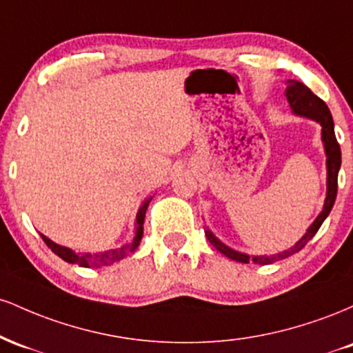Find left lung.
Here are the masks:
<instances>
[{
  "instance_id": "left-lung-1",
  "label": "left lung",
  "mask_w": 353,
  "mask_h": 353,
  "mask_svg": "<svg viewBox=\"0 0 353 353\" xmlns=\"http://www.w3.org/2000/svg\"><path fill=\"white\" fill-rule=\"evenodd\" d=\"M285 98L287 103H289L290 109L295 116L307 117V119L315 121V123L320 124L322 128V143H323V151H325V165H327V194L325 201H323L322 212L319 214L317 219L309 225L307 232L303 234L302 239L299 242L290 247V249L283 250V252L272 254V255H249L245 252H239V250L232 249V247L225 245L221 239L216 237V234L212 232L209 228L205 229V236H208V241L212 244L221 254H224L225 257L232 259L236 262H242V264H249V262H254V264H272L275 261H281V259L289 257L299 250L305 247L307 242L310 241L312 237L317 234V230L322 225V222L325 221L327 216L330 214L332 208H334L335 197H337V179H339V171L340 164H342V152H340V145L337 143V137H335L334 131V119H332V114L327 108V104L323 103L322 99L317 98L314 92L310 91L305 84L301 83V81L289 79L285 81Z\"/></svg>"
}]
</instances>
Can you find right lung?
<instances>
[{
	"label": "right lung",
	"instance_id": "right-lung-1",
	"mask_svg": "<svg viewBox=\"0 0 353 353\" xmlns=\"http://www.w3.org/2000/svg\"><path fill=\"white\" fill-rule=\"evenodd\" d=\"M151 199H152V196L148 197V199L141 204L139 210H137L136 221H134V239L129 242H125V244H123L121 247H117V249H109V250H104V252H96V254L74 252V250L70 249V247L56 244V242H52L51 239L43 236V234H41V237H43L44 244L50 247L52 252H54L56 255H59L63 261L70 262V264H76L79 267L111 265V264H114V262L121 261V259H124L125 255L134 252V250L137 249L141 239H143V224H144L145 210H148V205H149V202H151Z\"/></svg>",
	"mask_w": 353,
	"mask_h": 353
}]
</instances>
